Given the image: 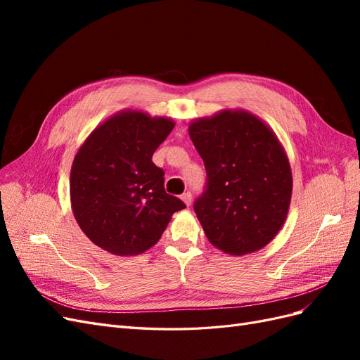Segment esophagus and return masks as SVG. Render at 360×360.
<instances>
[{
  "instance_id": "obj_1",
  "label": "esophagus",
  "mask_w": 360,
  "mask_h": 360,
  "mask_svg": "<svg viewBox=\"0 0 360 360\" xmlns=\"http://www.w3.org/2000/svg\"><path fill=\"white\" fill-rule=\"evenodd\" d=\"M181 200L184 201V204H186L188 207L191 205V202H192V193L188 191V192H184L183 195H181Z\"/></svg>"
}]
</instances>
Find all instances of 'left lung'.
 Listing matches in <instances>:
<instances>
[{
  "mask_svg": "<svg viewBox=\"0 0 360 360\" xmlns=\"http://www.w3.org/2000/svg\"><path fill=\"white\" fill-rule=\"evenodd\" d=\"M207 180L193 210L210 243L231 255L264 248L288 213L292 179L276 135L246 111H224L189 126Z\"/></svg>",
  "mask_w": 360,
  "mask_h": 360,
  "instance_id": "8db88e82",
  "label": "left lung"
}]
</instances>
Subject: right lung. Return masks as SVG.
<instances>
[{"label": "right lung", "instance_id": "add662e5", "mask_svg": "<svg viewBox=\"0 0 360 360\" xmlns=\"http://www.w3.org/2000/svg\"><path fill=\"white\" fill-rule=\"evenodd\" d=\"M168 118L126 111L96 127L75 156L70 201L85 236L114 255L153 246L184 202L165 192L151 156L171 134Z\"/></svg>", "mask_w": 360, "mask_h": 360}]
</instances>
